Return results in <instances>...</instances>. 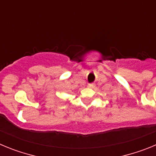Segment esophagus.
I'll return each instance as SVG.
<instances>
[{"label": "esophagus", "instance_id": "esophagus-1", "mask_svg": "<svg viewBox=\"0 0 156 156\" xmlns=\"http://www.w3.org/2000/svg\"><path fill=\"white\" fill-rule=\"evenodd\" d=\"M87 87H88L92 88V87H94V83H89Z\"/></svg>", "mask_w": 156, "mask_h": 156}]
</instances>
